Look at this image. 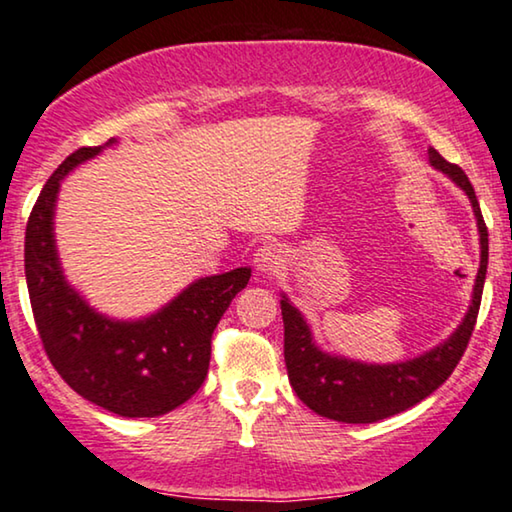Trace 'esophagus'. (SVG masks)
<instances>
[{"mask_svg":"<svg viewBox=\"0 0 512 512\" xmlns=\"http://www.w3.org/2000/svg\"><path fill=\"white\" fill-rule=\"evenodd\" d=\"M283 262V250H280L276 243H264V246L255 253V266L259 273H264V276L278 273V269H283Z\"/></svg>","mask_w":512,"mask_h":512,"instance_id":"obj_1","label":"esophagus"}]
</instances>
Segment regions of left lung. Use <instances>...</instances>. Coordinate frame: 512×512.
<instances>
[{
    "label": "left lung",
    "instance_id": "obj_1",
    "mask_svg": "<svg viewBox=\"0 0 512 512\" xmlns=\"http://www.w3.org/2000/svg\"><path fill=\"white\" fill-rule=\"evenodd\" d=\"M429 162L443 174H448L462 190L469 194L475 220L480 232V269L473 287V301L462 325L457 327L448 341L424 355L408 359L401 364H359L343 357H331L315 348L311 331L301 318V313L290 301H280L285 325V364L290 385L297 397L308 408L322 417L348 424H369L385 420L406 410L431 392L438 390L450 373L455 371L459 359L464 357L466 345L471 341L475 320H478L482 285L487 273V225L482 220L478 197L464 174L462 167L450 164L445 157L429 148Z\"/></svg>",
    "mask_w": 512,
    "mask_h": 512
}]
</instances>
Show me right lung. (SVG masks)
Returning <instances> with one entry per match:
<instances>
[{
  "label": "right lung",
  "mask_w": 512,
  "mask_h": 512,
  "mask_svg": "<svg viewBox=\"0 0 512 512\" xmlns=\"http://www.w3.org/2000/svg\"><path fill=\"white\" fill-rule=\"evenodd\" d=\"M102 146H83L53 171L25 232V278L43 350L76 394L120 417H157L199 390L211 362L213 331L250 269L201 278L160 313L113 322L92 311L62 276L53 239L60 181Z\"/></svg>",
  "instance_id": "obj_1"
}]
</instances>
